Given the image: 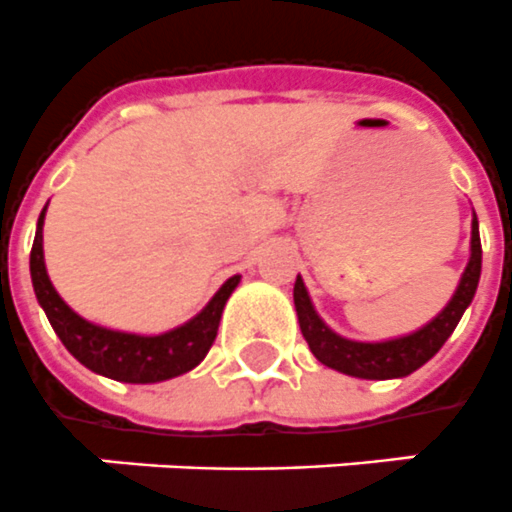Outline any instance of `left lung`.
Masks as SVG:
<instances>
[{"mask_svg": "<svg viewBox=\"0 0 512 512\" xmlns=\"http://www.w3.org/2000/svg\"><path fill=\"white\" fill-rule=\"evenodd\" d=\"M478 277H481V237H478V219L473 214V222H470V259L463 277H460L455 296L449 298V304L428 325H423L415 333L378 343L343 338L335 330H330L322 322L320 314L314 312L312 298H309V290H306L301 275L296 277V285H293V304H296L301 333H304L309 349L322 365L333 367L343 375H351V378L391 380L404 378V375L423 367L447 343L449 335L455 333L463 312L476 296Z\"/></svg>", "mask_w": 512, "mask_h": 512, "instance_id": "1", "label": "left lung"}]
</instances>
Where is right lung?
<instances>
[{
    "label": "right lung",
    "instance_id": "obj_1",
    "mask_svg": "<svg viewBox=\"0 0 512 512\" xmlns=\"http://www.w3.org/2000/svg\"><path fill=\"white\" fill-rule=\"evenodd\" d=\"M44 214H47V206L36 222L34 248H31V282H34L36 301L47 314L52 330L81 365L121 383H161V380L185 375L206 359L219 330L224 304L237 288L240 275L224 282L222 288L216 290V296L203 306V312L169 333L137 335L110 330L73 312L49 280L42 243Z\"/></svg>",
    "mask_w": 512,
    "mask_h": 512
}]
</instances>
